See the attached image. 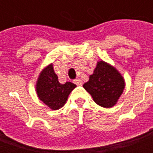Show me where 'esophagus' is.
<instances>
[{
  "label": "esophagus",
  "instance_id": "esophagus-1",
  "mask_svg": "<svg viewBox=\"0 0 153 153\" xmlns=\"http://www.w3.org/2000/svg\"><path fill=\"white\" fill-rule=\"evenodd\" d=\"M74 83H75L76 85H78V86H80V85H82V84H83L82 80L79 79H77L74 80Z\"/></svg>",
  "mask_w": 153,
  "mask_h": 153
}]
</instances>
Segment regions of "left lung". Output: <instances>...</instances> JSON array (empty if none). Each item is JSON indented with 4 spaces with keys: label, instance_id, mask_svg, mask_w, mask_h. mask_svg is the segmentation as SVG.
<instances>
[{
    "label": "left lung",
    "instance_id": "left-lung-1",
    "mask_svg": "<svg viewBox=\"0 0 153 153\" xmlns=\"http://www.w3.org/2000/svg\"><path fill=\"white\" fill-rule=\"evenodd\" d=\"M83 88L92 95L94 102L102 107L115 105L125 88V81L115 68L104 61H99L89 81Z\"/></svg>",
    "mask_w": 153,
    "mask_h": 153
}]
</instances>
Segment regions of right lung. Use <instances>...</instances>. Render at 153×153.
Wrapping results in <instances>:
<instances>
[{"instance_id": "1", "label": "right lung", "mask_w": 153, "mask_h": 153, "mask_svg": "<svg viewBox=\"0 0 153 153\" xmlns=\"http://www.w3.org/2000/svg\"><path fill=\"white\" fill-rule=\"evenodd\" d=\"M76 87L74 83H59L52 65L44 69L39 75L37 83V93L41 101L52 110L60 109L65 105L69 94Z\"/></svg>"}]
</instances>
